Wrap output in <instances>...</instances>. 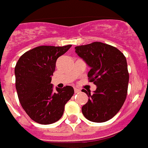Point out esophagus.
<instances>
[{
  "mask_svg": "<svg viewBox=\"0 0 148 148\" xmlns=\"http://www.w3.org/2000/svg\"><path fill=\"white\" fill-rule=\"evenodd\" d=\"M74 91H75V93H78L79 92V91H80V90L78 88H74Z\"/></svg>",
  "mask_w": 148,
  "mask_h": 148,
  "instance_id": "1",
  "label": "esophagus"
}]
</instances>
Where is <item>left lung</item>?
Returning a JSON list of instances; mask_svg holds the SVG:
<instances>
[{"label":"left lung","mask_w":148,"mask_h":148,"mask_svg":"<svg viewBox=\"0 0 148 148\" xmlns=\"http://www.w3.org/2000/svg\"><path fill=\"white\" fill-rule=\"evenodd\" d=\"M75 52L91 68L88 76L96 91L88 96L82 113L92 122H106L118 113L127 97L129 74L126 57L115 47L93 42L75 47Z\"/></svg>","instance_id":"8db88e82"}]
</instances>
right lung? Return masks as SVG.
<instances>
[{"instance_id":"right-lung-1","label":"right lung","mask_w":148,"mask_h":148,"mask_svg":"<svg viewBox=\"0 0 148 148\" xmlns=\"http://www.w3.org/2000/svg\"><path fill=\"white\" fill-rule=\"evenodd\" d=\"M71 46H39L24 53L16 64V89L20 103L28 116L38 123L58 121L66 103L74 94L72 86L53 91L51 84L56 60Z\"/></svg>"}]
</instances>
